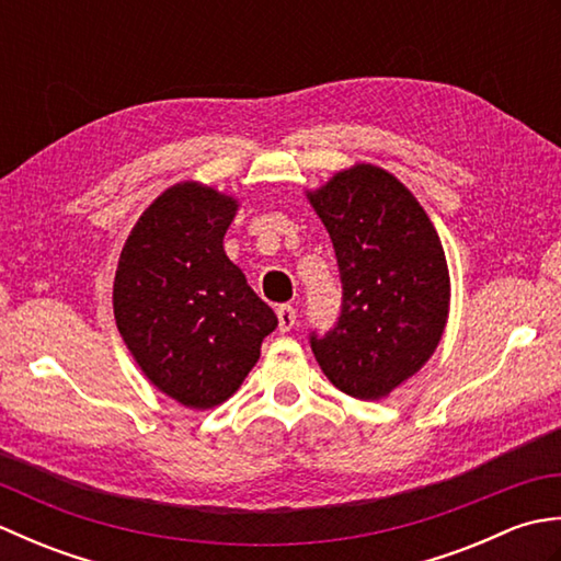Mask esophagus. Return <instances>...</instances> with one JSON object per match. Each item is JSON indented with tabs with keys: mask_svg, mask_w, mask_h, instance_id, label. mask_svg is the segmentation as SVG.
Returning a JSON list of instances; mask_svg holds the SVG:
<instances>
[{
	"mask_svg": "<svg viewBox=\"0 0 561 561\" xmlns=\"http://www.w3.org/2000/svg\"><path fill=\"white\" fill-rule=\"evenodd\" d=\"M296 308L294 306H279L277 308V320H279V332H289L294 325H296Z\"/></svg>",
	"mask_w": 561,
	"mask_h": 561,
	"instance_id": "obj_1",
	"label": "esophagus"
}]
</instances>
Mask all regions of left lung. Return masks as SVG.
Listing matches in <instances>:
<instances>
[{"label":"left lung","mask_w":561,"mask_h":561,"mask_svg":"<svg viewBox=\"0 0 561 561\" xmlns=\"http://www.w3.org/2000/svg\"><path fill=\"white\" fill-rule=\"evenodd\" d=\"M306 197L332 238L342 279L337 325L311 335L316 362L347 396L380 400L432 359L444 335V245L416 197L374 163H354Z\"/></svg>","instance_id":"left-lung-1"}]
</instances>
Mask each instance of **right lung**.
Masks as SVG:
<instances>
[{
	"label": "right lung",
	"instance_id": "add662e5",
	"mask_svg": "<svg viewBox=\"0 0 561 561\" xmlns=\"http://www.w3.org/2000/svg\"><path fill=\"white\" fill-rule=\"evenodd\" d=\"M238 199L185 181L161 193L117 260V330L153 386L190 410L241 388L277 316L224 250Z\"/></svg>",
	"mask_w": 561,
	"mask_h": 561
}]
</instances>
